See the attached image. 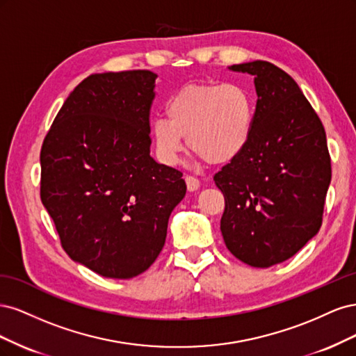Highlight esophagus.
<instances>
[{
    "label": "esophagus",
    "instance_id": "34e87169",
    "mask_svg": "<svg viewBox=\"0 0 356 356\" xmlns=\"http://www.w3.org/2000/svg\"><path fill=\"white\" fill-rule=\"evenodd\" d=\"M186 184H187L188 191H196V190L200 187V181H199L196 177L187 175V177H186Z\"/></svg>",
    "mask_w": 356,
    "mask_h": 356
}]
</instances>
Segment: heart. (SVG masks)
<instances>
[{
	"label": "heart",
	"mask_w": 356,
	"mask_h": 356,
	"mask_svg": "<svg viewBox=\"0 0 356 356\" xmlns=\"http://www.w3.org/2000/svg\"><path fill=\"white\" fill-rule=\"evenodd\" d=\"M255 106L251 93L239 84H190L166 104V117L149 127L156 157L177 166L187 144L212 165L229 163L250 143Z\"/></svg>",
	"instance_id": "b5f03b06"
}]
</instances>
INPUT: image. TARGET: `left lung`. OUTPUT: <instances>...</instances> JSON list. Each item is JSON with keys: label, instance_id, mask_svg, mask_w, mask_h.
<instances>
[{"label": "left lung", "instance_id": "1", "mask_svg": "<svg viewBox=\"0 0 356 356\" xmlns=\"http://www.w3.org/2000/svg\"><path fill=\"white\" fill-rule=\"evenodd\" d=\"M229 70L252 75L258 99L250 143L213 177L225 199L221 234L236 258L266 268L321 229L331 182L325 129L298 84L273 63Z\"/></svg>", "mask_w": 356, "mask_h": 356}]
</instances>
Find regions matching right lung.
<instances>
[{
  "mask_svg": "<svg viewBox=\"0 0 356 356\" xmlns=\"http://www.w3.org/2000/svg\"><path fill=\"white\" fill-rule=\"evenodd\" d=\"M152 71L92 74L63 102L41 147V202L71 260L131 279L166 241L186 196L179 170L149 156Z\"/></svg>",
  "mask_w": 356,
  "mask_h": 356,
  "instance_id": "obj_1",
  "label": "right lung"
}]
</instances>
